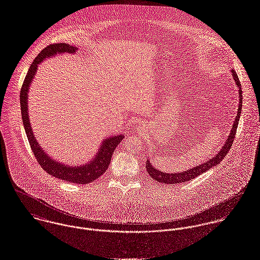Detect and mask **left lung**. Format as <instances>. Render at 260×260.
<instances>
[{
  "label": "left lung",
  "instance_id": "left-lung-1",
  "mask_svg": "<svg viewBox=\"0 0 260 260\" xmlns=\"http://www.w3.org/2000/svg\"><path fill=\"white\" fill-rule=\"evenodd\" d=\"M234 79L236 81V85L239 89L238 93H239V105H238V109H237V116L235 120V123L233 125V129L231 131V134L228 138V140L225 142L224 146L220 149V151L212 158L210 161H207L206 163L202 164V165L197 166L194 168H190L189 170H187L185 172H181V173H174V174H168V173H163L157 169H155L153 166L151 165L150 161L147 160L146 163V168H147V172L148 174L151 176L152 179L156 180L157 182L160 183H165V184H170V185H176V184H180V183H184V182H189V180L194 179L196 177L202 175L203 173H205L206 171L212 169L214 166L219 164L222 159L225 157V155L229 153V151L231 150L234 140L236 137V129H237V125H238V121L240 118V113H241V108H242V91H241V84L240 81L238 79V76L236 74L235 71H232Z\"/></svg>",
  "mask_w": 260,
  "mask_h": 260
}]
</instances>
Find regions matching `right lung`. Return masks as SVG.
I'll list each match as a JSON object with an SVG mask.
<instances>
[{
	"instance_id": "right-lung-1",
	"label": "right lung",
	"mask_w": 260,
	"mask_h": 260,
	"mask_svg": "<svg viewBox=\"0 0 260 260\" xmlns=\"http://www.w3.org/2000/svg\"><path fill=\"white\" fill-rule=\"evenodd\" d=\"M75 51H76V47H72L71 45H68L64 43L52 44L44 48L35 58V60L30 64L29 70L25 75L24 83L21 88L20 102H21V111H22L24 131L38 163L47 172V174L57 179H61L74 184L84 185V184L93 182L101 175H103V173H105V171L109 167L114 150L116 149L121 140L124 138V136L117 135V136H113L105 139L102 143V146L100 147L95 159H93V161H91L90 163L86 165L80 166V167L66 166L61 163H57L54 160H51L45 153V151L40 147L39 143L36 140L34 133L31 131L29 120H28V114H27L28 87L36 74V71L38 70V66L45 58L51 56L53 54L61 53V52L74 53Z\"/></svg>"
}]
</instances>
